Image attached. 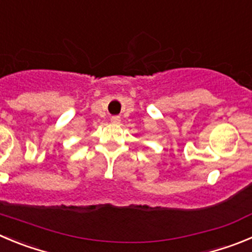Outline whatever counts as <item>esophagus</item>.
<instances>
[{"mask_svg": "<svg viewBox=\"0 0 252 252\" xmlns=\"http://www.w3.org/2000/svg\"><path fill=\"white\" fill-rule=\"evenodd\" d=\"M110 122H112L113 124H119L121 123V117H118V115H113L112 118H110Z\"/></svg>", "mask_w": 252, "mask_h": 252, "instance_id": "obj_1", "label": "esophagus"}]
</instances>
